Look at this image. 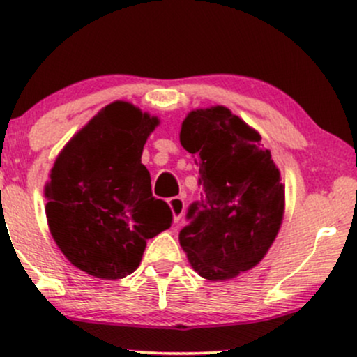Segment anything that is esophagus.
Listing matches in <instances>:
<instances>
[{
    "mask_svg": "<svg viewBox=\"0 0 357 357\" xmlns=\"http://www.w3.org/2000/svg\"><path fill=\"white\" fill-rule=\"evenodd\" d=\"M169 207L172 211V215H174V222H178L182 219L183 208H185V202H183L182 197H172V199H169Z\"/></svg>",
    "mask_w": 357,
    "mask_h": 357,
    "instance_id": "esophagus-1",
    "label": "esophagus"
}]
</instances>
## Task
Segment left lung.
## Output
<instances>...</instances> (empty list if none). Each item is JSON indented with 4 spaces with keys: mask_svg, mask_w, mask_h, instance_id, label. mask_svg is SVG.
<instances>
[{
    "mask_svg": "<svg viewBox=\"0 0 357 357\" xmlns=\"http://www.w3.org/2000/svg\"><path fill=\"white\" fill-rule=\"evenodd\" d=\"M180 144L195 157L202 187L180 245L204 279L236 278L257 266L278 237L286 197L280 172L261 135L220 105L188 113Z\"/></svg>",
    "mask_w": 357,
    "mask_h": 357,
    "instance_id": "left-lung-1",
    "label": "left lung"
}]
</instances>
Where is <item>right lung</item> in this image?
Segmentation results:
<instances>
[{
  "mask_svg": "<svg viewBox=\"0 0 357 357\" xmlns=\"http://www.w3.org/2000/svg\"><path fill=\"white\" fill-rule=\"evenodd\" d=\"M160 123L127 102L100 110L66 144L45 187L50 232L79 271L123 279L140 266L146 241L172 225L152 195L142 152Z\"/></svg>",
  "mask_w": 357,
  "mask_h": 357,
  "instance_id": "obj_1",
  "label": "right lung"
}]
</instances>
